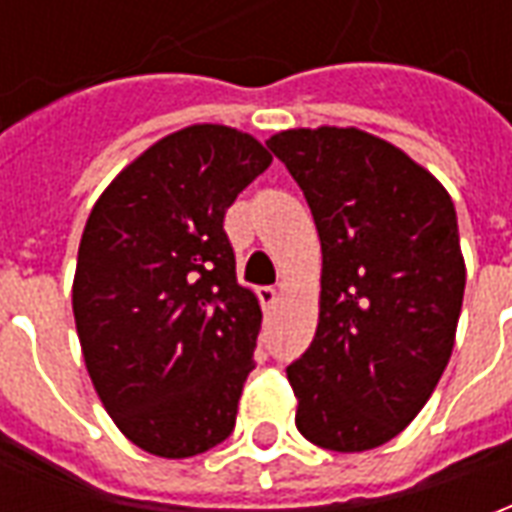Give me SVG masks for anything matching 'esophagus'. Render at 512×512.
<instances>
[{"mask_svg":"<svg viewBox=\"0 0 512 512\" xmlns=\"http://www.w3.org/2000/svg\"><path fill=\"white\" fill-rule=\"evenodd\" d=\"M257 299L263 304V310H271L279 299V290L277 288H257Z\"/></svg>","mask_w":512,"mask_h":512,"instance_id":"1","label":"esophagus"}]
</instances>
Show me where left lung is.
<instances>
[{"label":"left lung","mask_w":512,"mask_h":512,"mask_svg":"<svg viewBox=\"0 0 512 512\" xmlns=\"http://www.w3.org/2000/svg\"><path fill=\"white\" fill-rule=\"evenodd\" d=\"M266 145L304 191L323 252L318 329L288 367L296 428L323 450H373L417 417L450 362L466 285L455 205L359 128H290Z\"/></svg>","instance_id":"left-lung-1"}]
</instances>
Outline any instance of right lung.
I'll return each instance as SVG.
<instances>
[{
    "label": "right lung",
    "instance_id": "1",
    "mask_svg": "<svg viewBox=\"0 0 512 512\" xmlns=\"http://www.w3.org/2000/svg\"><path fill=\"white\" fill-rule=\"evenodd\" d=\"M271 153L227 126L158 139L84 224L73 318L101 403L139 450L191 458L235 428L263 312L238 285L224 213Z\"/></svg>",
    "mask_w": 512,
    "mask_h": 512
}]
</instances>
